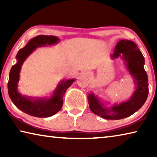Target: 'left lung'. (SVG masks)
<instances>
[{
  "instance_id": "obj_1",
  "label": "left lung",
  "mask_w": 157,
  "mask_h": 157,
  "mask_svg": "<svg viewBox=\"0 0 157 157\" xmlns=\"http://www.w3.org/2000/svg\"><path fill=\"white\" fill-rule=\"evenodd\" d=\"M111 57V59L121 57L124 61V65L136 85L135 91L129 100L110 107L105 106L93 92L87 98L93 113L107 120H119L134 114L144 105L149 93L148 78L144 69V57L132 41L122 39L118 42Z\"/></svg>"
}]
</instances>
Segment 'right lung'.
Here are the masks:
<instances>
[{"mask_svg":"<svg viewBox=\"0 0 157 157\" xmlns=\"http://www.w3.org/2000/svg\"><path fill=\"white\" fill-rule=\"evenodd\" d=\"M60 39L56 36L38 35L29 41L25 46L17 52V62L13 65L9 75L7 84L10 99L18 109L32 116L39 118L50 117L61 110L63 105V98L66 90L75 82V79L61 81L50 98H34L25 96L18 91V83L21 66L25 60L37 48L56 44Z\"/></svg>","mask_w":157,"mask_h":157,"instance_id":"add662e5","label":"right lung"}]
</instances>
